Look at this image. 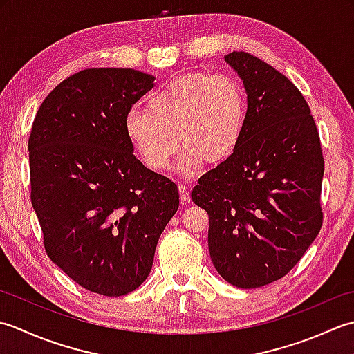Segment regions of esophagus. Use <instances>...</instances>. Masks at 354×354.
Segmentation results:
<instances>
[{"mask_svg":"<svg viewBox=\"0 0 354 354\" xmlns=\"http://www.w3.org/2000/svg\"><path fill=\"white\" fill-rule=\"evenodd\" d=\"M178 192H180V200L183 201V203H189L191 201V196H189V189L185 185L180 183L178 185Z\"/></svg>","mask_w":354,"mask_h":354,"instance_id":"34e87169","label":"esophagus"}]
</instances>
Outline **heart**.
Listing matches in <instances>:
<instances>
[{
	"label": "heart",
	"instance_id": "1",
	"mask_svg": "<svg viewBox=\"0 0 354 354\" xmlns=\"http://www.w3.org/2000/svg\"><path fill=\"white\" fill-rule=\"evenodd\" d=\"M246 119L248 97L236 79L189 75L154 91L147 111H129L124 131L149 169H167L180 142L178 171L194 172L205 160L218 165L235 153Z\"/></svg>",
	"mask_w": 354,
	"mask_h": 354
}]
</instances>
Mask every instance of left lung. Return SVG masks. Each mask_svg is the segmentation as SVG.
<instances>
[{"instance_id": "8db88e82", "label": "left lung", "mask_w": 354, "mask_h": 354, "mask_svg": "<svg viewBox=\"0 0 354 354\" xmlns=\"http://www.w3.org/2000/svg\"><path fill=\"white\" fill-rule=\"evenodd\" d=\"M225 61L246 90V127L235 153L198 178L191 198L209 215V254L221 278L257 288L287 275L318 236L324 158L297 86L249 53Z\"/></svg>"}]
</instances>
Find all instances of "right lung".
I'll return each mask as SVG.
<instances>
[{"mask_svg":"<svg viewBox=\"0 0 354 354\" xmlns=\"http://www.w3.org/2000/svg\"><path fill=\"white\" fill-rule=\"evenodd\" d=\"M154 76L86 68L44 99L28 139L32 205L48 258L90 292L122 297L149 275L178 209L168 177L143 167L124 131Z\"/></svg>","mask_w":354,"mask_h":354,"instance_id":"obj_1","label":"right lung"}]
</instances>
